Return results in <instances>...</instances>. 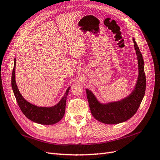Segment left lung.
Masks as SVG:
<instances>
[{
	"label": "left lung",
	"instance_id": "obj_1",
	"mask_svg": "<svg viewBox=\"0 0 160 160\" xmlns=\"http://www.w3.org/2000/svg\"><path fill=\"white\" fill-rule=\"evenodd\" d=\"M137 56L138 75L134 90L128 96L119 101L107 103L100 102L89 89H86L91 113L96 119L108 125H115L128 120L136 113L145 94L146 80L144 73V62L136 42L132 38Z\"/></svg>",
	"mask_w": 160,
	"mask_h": 160
}]
</instances>
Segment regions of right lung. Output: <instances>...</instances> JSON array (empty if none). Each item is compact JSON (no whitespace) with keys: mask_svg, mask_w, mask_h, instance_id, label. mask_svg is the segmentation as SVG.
I'll return each mask as SVG.
<instances>
[{"mask_svg":"<svg viewBox=\"0 0 160 160\" xmlns=\"http://www.w3.org/2000/svg\"><path fill=\"white\" fill-rule=\"evenodd\" d=\"M16 58H14V68L12 74L11 84L15 98L22 113L33 122L40 125H54L60 121L63 117L66 107L67 97L70 90V86L65 92L63 97L58 103L51 107H39L28 102L23 98L16 83L15 71H16Z\"/></svg>","mask_w":160,"mask_h":160,"instance_id":"1","label":"right lung"}]
</instances>
